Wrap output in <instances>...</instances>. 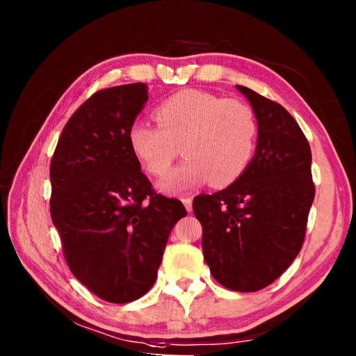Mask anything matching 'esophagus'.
Returning <instances> with one entry per match:
<instances>
[{"mask_svg": "<svg viewBox=\"0 0 356 356\" xmlns=\"http://www.w3.org/2000/svg\"><path fill=\"white\" fill-rule=\"evenodd\" d=\"M182 202H184V206H185V209H186V210H188V212H191V210H193V200H191V197H190V196H186V197H184V200H182Z\"/></svg>", "mask_w": 356, "mask_h": 356, "instance_id": "obj_1", "label": "esophagus"}]
</instances>
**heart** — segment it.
<instances>
[{"label":"heart","mask_w":356,"mask_h":356,"mask_svg":"<svg viewBox=\"0 0 356 356\" xmlns=\"http://www.w3.org/2000/svg\"><path fill=\"white\" fill-rule=\"evenodd\" d=\"M154 116L159 127L135 122L129 144L144 170L156 177L170 171L182 147L186 160L163 180L165 191H185L207 180L227 186L254 159L259 125L243 102L185 89L161 102Z\"/></svg>","instance_id":"b5f03b06"}]
</instances>
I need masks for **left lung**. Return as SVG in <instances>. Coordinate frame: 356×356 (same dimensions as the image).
Segmentation results:
<instances>
[{
  "label": "left lung",
  "mask_w": 356,
  "mask_h": 356,
  "mask_svg": "<svg viewBox=\"0 0 356 356\" xmlns=\"http://www.w3.org/2000/svg\"><path fill=\"white\" fill-rule=\"evenodd\" d=\"M259 125L254 159L236 182L193 200L202 252L221 286L256 292L286 272L303 246L314 182L311 147L284 106L237 86Z\"/></svg>",
  "instance_id": "obj_1"
}]
</instances>
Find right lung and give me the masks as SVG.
<instances>
[{
	"label": "right lung",
	"instance_id": "1",
	"mask_svg": "<svg viewBox=\"0 0 356 356\" xmlns=\"http://www.w3.org/2000/svg\"><path fill=\"white\" fill-rule=\"evenodd\" d=\"M147 84L92 94L67 120L50 163L51 221L70 272L99 298L130 303L154 286L186 210L155 193L129 144Z\"/></svg>",
	"mask_w": 356,
	"mask_h": 356
}]
</instances>
